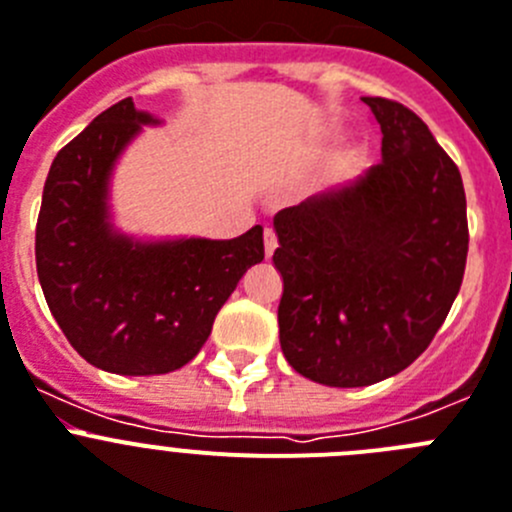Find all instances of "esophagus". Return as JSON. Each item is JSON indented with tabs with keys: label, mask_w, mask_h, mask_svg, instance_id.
I'll use <instances>...</instances> for the list:
<instances>
[{
	"label": "esophagus",
	"mask_w": 512,
	"mask_h": 512,
	"mask_svg": "<svg viewBox=\"0 0 512 512\" xmlns=\"http://www.w3.org/2000/svg\"><path fill=\"white\" fill-rule=\"evenodd\" d=\"M278 250V237H275V232L270 227L265 229V257L270 260L273 257V252Z\"/></svg>",
	"instance_id": "obj_1"
}]
</instances>
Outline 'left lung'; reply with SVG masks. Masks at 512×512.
<instances>
[{"mask_svg":"<svg viewBox=\"0 0 512 512\" xmlns=\"http://www.w3.org/2000/svg\"><path fill=\"white\" fill-rule=\"evenodd\" d=\"M382 163L275 214L280 349L303 377L365 388L411 365L457 298L467 265L459 168L421 117L362 96Z\"/></svg>","mask_w":512,"mask_h":512,"instance_id":"left-lung-1","label":"left lung"}]
</instances>
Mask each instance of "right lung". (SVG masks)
Wrapping results in <instances>:
<instances>
[{"label": "right lung", "mask_w": 512, "mask_h": 512, "mask_svg": "<svg viewBox=\"0 0 512 512\" xmlns=\"http://www.w3.org/2000/svg\"><path fill=\"white\" fill-rule=\"evenodd\" d=\"M155 124L132 99L101 112L55 155L35 229L53 319L89 365L114 375H165L191 362L242 275L265 260L260 224L234 239H137L114 227L112 173Z\"/></svg>", "instance_id": "obj_1"}]
</instances>
